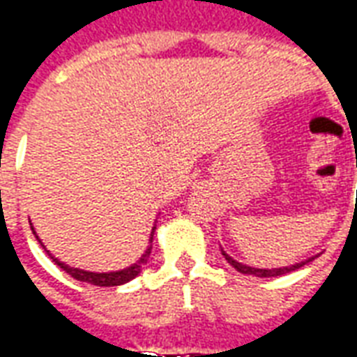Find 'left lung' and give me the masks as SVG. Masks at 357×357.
Segmentation results:
<instances>
[{
    "label": "left lung",
    "mask_w": 357,
    "mask_h": 357,
    "mask_svg": "<svg viewBox=\"0 0 357 357\" xmlns=\"http://www.w3.org/2000/svg\"><path fill=\"white\" fill-rule=\"evenodd\" d=\"M222 255H224V258L227 260V264H231L233 268L237 269L239 273H245V275H256V277H279V275H284V273H291V271H294V269L302 268L304 264L312 262L314 258H307V260H304V262L300 264H292V266H284V268H271V269H264V268H250V266H247V264H241L237 262V260H233L231 256L225 252L224 248H222Z\"/></svg>",
    "instance_id": "8db88e82"
}]
</instances>
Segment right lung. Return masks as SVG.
Instances as JSON below:
<instances>
[{"label": "right lung", "instance_id": "right-lung-1", "mask_svg": "<svg viewBox=\"0 0 357 357\" xmlns=\"http://www.w3.org/2000/svg\"><path fill=\"white\" fill-rule=\"evenodd\" d=\"M30 225H32V224H30ZM155 229H156V227H153L149 243H153V235H155ZM32 231H34V227H32ZM34 235H36V231H34ZM36 239H38V235H36ZM38 241H40V239H38ZM40 243H42V241H40ZM42 247H43V245H42ZM43 248H45V247H43ZM151 248H153V245H149L147 250H145V255L141 256L137 262L132 264L130 268L118 269V271H107V273H95V271H86V269H80V268H70L68 264L61 262V260H57L55 256H51L50 250H45V252L51 256V260L57 264L59 268L63 269V271H66V273H68L70 277H74V279H78V281L97 284V287H118V284L128 283V281H132L133 277L139 275L141 269H143V266L147 264L149 256H151Z\"/></svg>", "mask_w": 357, "mask_h": 357}]
</instances>
